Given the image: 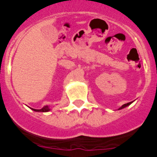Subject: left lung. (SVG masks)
Here are the masks:
<instances>
[{"label": "left lung", "instance_id": "left-lung-1", "mask_svg": "<svg viewBox=\"0 0 157 157\" xmlns=\"http://www.w3.org/2000/svg\"><path fill=\"white\" fill-rule=\"evenodd\" d=\"M130 104H131V102H129V103H127V104H125V105H123V106L122 107H120V109H124V108H125V107H127V106H128V105H130Z\"/></svg>", "mask_w": 157, "mask_h": 157}]
</instances>
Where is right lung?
I'll list each match as a JSON object with an SVG mask.
<instances>
[{
    "label": "right lung",
    "instance_id": "right-lung-1",
    "mask_svg": "<svg viewBox=\"0 0 157 157\" xmlns=\"http://www.w3.org/2000/svg\"><path fill=\"white\" fill-rule=\"evenodd\" d=\"M34 111H35V112H48V111L50 110V109H48V106H45V107H43L42 109H32Z\"/></svg>",
    "mask_w": 157,
    "mask_h": 157
}]
</instances>
